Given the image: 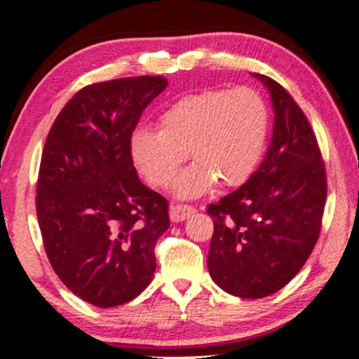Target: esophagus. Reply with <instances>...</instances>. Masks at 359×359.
<instances>
[{
  "mask_svg": "<svg viewBox=\"0 0 359 359\" xmlns=\"http://www.w3.org/2000/svg\"><path fill=\"white\" fill-rule=\"evenodd\" d=\"M196 212V210L192 206H187V204H173L170 208V219L172 222L179 223L187 219L189 216H192Z\"/></svg>",
  "mask_w": 359,
  "mask_h": 359,
  "instance_id": "34e87169",
  "label": "esophagus"
}]
</instances>
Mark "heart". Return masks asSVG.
<instances>
[{"label":"heart","mask_w":359,"mask_h":359,"mask_svg":"<svg viewBox=\"0 0 359 359\" xmlns=\"http://www.w3.org/2000/svg\"><path fill=\"white\" fill-rule=\"evenodd\" d=\"M269 136V107L252 86L203 90L175 100L160 116V129L137 126L129 156L153 187H165L189 156L194 160L173 182L177 198L191 199L219 182L245 184L257 170Z\"/></svg>","instance_id":"1"}]
</instances>
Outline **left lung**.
<instances>
[{"label":"left lung","instance_id":"obj_1","mask_svg":"<svg viewBox=\"0 0 359 359\" xmlns=\"http://www.w3.org/2000/svg\"><path fill=\"white\" fill-rule=\"evenodd\" d=\"M274 128L266 156L237 191L208 206L215 222L208 269L240 298H264L286 286L312 254L327 198L325 167L310 122L273 78Z\"/></svg>","mask_w":359,"mask_h":359}]
</instances>
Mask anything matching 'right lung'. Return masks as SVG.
Here are the masks:
<instances>
[{
  "instance_id": "add662e5",
  "label": "right lung",
  "mask_w": 359,
  "mask_h": 359,
  "mask_svg": "<svg viewBox=\"0 0 359 359\" xmlns=\"http://www.w3.org/2000/svg\"><path fill=\"white\" fill-rule=\"evenodd\" d=\"M167 85L131 76L85 86L47 135L35 198L47 259L69 291L100 309L151 283L156 240L170 226L168 203L141 184L128 147Z\"/></svg>"
}]
</instances>
